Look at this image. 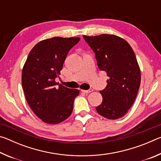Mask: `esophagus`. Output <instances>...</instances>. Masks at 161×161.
<instances>
[{
    "label": "esophagus",
    "instance_id": "34e87169",
    "mask_svg": "<svg viewBox=\"0 0 161 161\" xmlns=\"http://www.w3.org/2000/svg\"><path fill=\"white\" fill-rule=\"evenodd\" d=\"M81 91L82 92H84V93L87 94V93H90V92H93V89H88V90H84V89H81Z\"/></svg>",
    "mask_w": 161,
    "mask_h": 161
}]
</instances>
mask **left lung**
<instances>
[{
  "instance_id": "8db88e82",
  "label": "left lung",
  "mask_w": 161,
  "mask_h": 161,
  "mask_svg": "<svg viewBox=\"0 0 161 161\" xmlns=\"http://www.w3.org/2000/svg\"><path fill=\"white\" fill-rule=\"evenodd\" d=\"M83 37L95 53L99 69L109 77L106 88L100 91L103 100L96 110L108 119L121 118L131 107L141 84L134 52L126 40L114 35Z\"/></svg>"
}]
</instances>
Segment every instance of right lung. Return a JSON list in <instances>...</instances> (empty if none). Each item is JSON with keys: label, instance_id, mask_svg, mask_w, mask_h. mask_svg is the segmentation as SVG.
<instances>
[{"label": "right lung", "instance_id": "right-lung-1", "mask_svg": "<svg viewBox=\"0 0 161 161\" xmlns=\"http://www.w3.org/2000/svg\"><path fill=\"white\" fill-rule=\"evenodd\" d=\"M80 37H54L40 41L28 56L22 72V85L27 102L43 122L61 123L73 110L74 101L80 91L58 85L55 79L69 51Z\"/></svg>", "mask_w": 161, "mask_h": 161}]
</instances>
